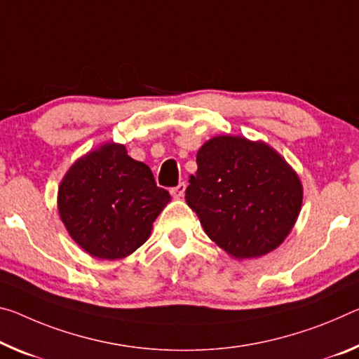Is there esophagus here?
I'll return each instance as SVG.
<instances>
[{"label":"esophagus","instance_id":"obj_1","mask_svg":"<svg viewBox=\"0 0 359 359\" xmlns=\"http://www.w3.org/2000/svg\"><path fill=\"white\" fill-rule=\"evenodd\" d=\"M185 189H187L185 182H180L177 187L170 189V195H172L174 198H182V196H184V193H185Z\"/></svg>","mask_w":359,"mask_h":359}]
</instances>
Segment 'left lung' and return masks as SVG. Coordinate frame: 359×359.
Wrapping results in <instances>:
<instances>
[{"label": "left lung", "mask_w": 359, "mask_h": 359, "mask_svg": "<svg viewBox=\"0 0 359 359\" xmlns=\"http://www.w3.org/2000/svg\"><path fill=\"white\" fill-rule=\"evenodd\" d=\"M185 200L206 235L235 259L260 257L289 235L302 206V184L264 142L217 135L196 155Z\"/></svg>", "instance_id": "left-lung-1"}]
</instances>
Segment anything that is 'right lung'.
Listing matches in <instances>:
<instances>
[{
  "mask_svg": "<svg viewBox=\"0 0 359 359\" xmlns=\"http://www.w3.org/2000/svg\"><path fill=\"white\" fill-rule=\"evenodd\" d=\"M147 164L124 145L105 144L79 158L59 187V214L70 236L97 259L133 254L149 240L169 203Z\"/></svg>",
  "mask_w": 359,
  "mask_h": 359,
  "instance_id": "add662e5",
  "label": "right lung"
}]
</instances>
